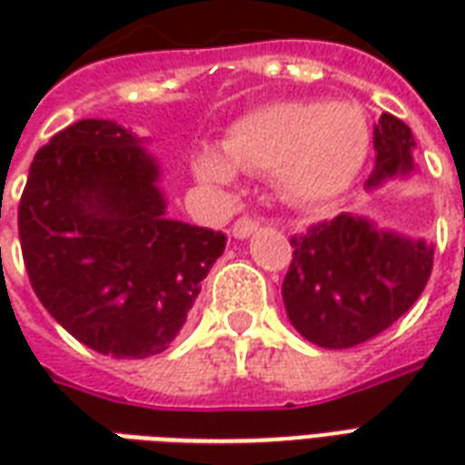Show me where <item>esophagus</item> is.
Returning a JSON list of instances; mask_svg holds the SVG:
<instances>
[{
    "mask_svg": "<svg viewBox=\"0 0 465 465\" xmlns=\"http://www.w3.org/2000/svg\"><path fill=\"white\" fill-rule=\"evenodd\" d=\"M256 226H259V223H256V219H252V216H239V219L233 222L232 232L236 239H246V236H249L253 229H256Z\"/></svg>",
    "mask_w": 465,
    "mask_h": 465,
    "instance_id": "1",
    "label": "esophagus"
}]
</instances>
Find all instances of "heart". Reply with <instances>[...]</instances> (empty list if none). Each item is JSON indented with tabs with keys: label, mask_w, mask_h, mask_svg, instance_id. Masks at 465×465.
Instances as JSON below:
<instances>
[{
	"label": "heart",
	"mask_w": 465,
	"mask_h": 465,
	"mask_svg": "<svg viewBox=\"0 0 465 465\" xmlns=\"http://www.w3.org/2000/svg\"><path fill=\"white\" fill-rule=\"evenodd\" d=\"M223 153H196L193 172L202 182L229 183L233 166L253 173L273 169L279 186L293 199L331 202L366 162L369 124L353 102H272L229 126Z\"/></svg>",
	"instance_id": "b5f03b06"
}]
</instances>
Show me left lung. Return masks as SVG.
<instances>
[{"label": "left lung", "mask_w": 465, "mask_h": 465, "mask_svg": "<svg viewBox=\"0 0 465 465\" xmlns=\"http://www.w3.org/2000/svg\"><path fill=\"white\" fill-rule=\"evenodd\" d=\"M413 136L393 114L373 124L376 166L369 183L413 169ZM293 259L283 276V306L293 329L323 349L369 341L416 303L429 283L433 249L369 219L339 213L292 236Z\"/></svg>", "instance_id": "left-lung-1"}]
</instances>
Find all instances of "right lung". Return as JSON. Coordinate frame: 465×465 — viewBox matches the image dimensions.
Listing matches in <instances>:
<instances>
[{
  "label": "right lung",
  "instance_id": "obj_1",
  "mask_svg": "<svg viewBox=\"0 0 465 465\" xmlns=\"http://www.w3.org/2000/svg\"><path fill=\"white\" fill-rule=\"evenodd\" d=\"M124 126L82 119L36 152L19 242L36 299L114 359L162 353L226 249L222 232L166 219L159 169Z\"/></svg>",
  "mask_w": 465,
  "mask_h": 465
}]
</instances>
